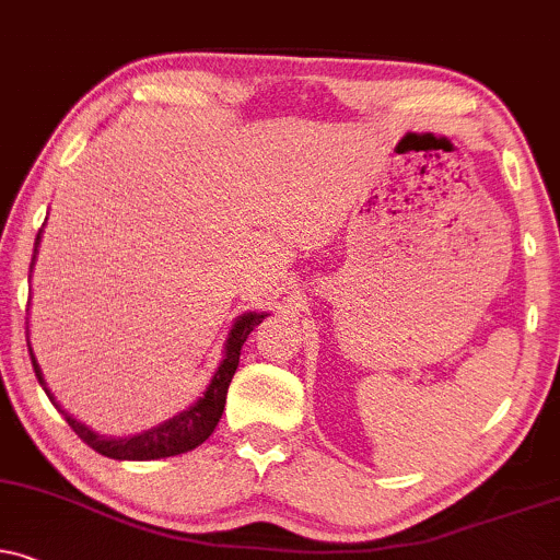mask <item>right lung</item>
I'll list each match as a JSON object with an SVG mask.
<instances>
[{"label":"right lung","instance_id":"add662e5","mask_svg":"<svg viewBox=\"0 0 560 560\" xmlns=\"http://www.w3.org/2000/svg\"><path fill=\"white\" fill-rule=\"evenodd\" d=\"M38 241H40V233L36 236V252H38ZM33 261H36V254H33ZM33 261H31V269H33ZM265 316L267 314L248 312L233 322L231 332H228V340H225L223 361H220L218 371L212 374L210 384H207V389L202 392V397H199L189 410L178 412V416H174L171 420H163L161 425L148 428V431L135 433V436H121V439L101 436V433H95L93 428H88L85 423H80L78 418H72L69 412L61 410L57 399H54L51 392H48L46 378L40 374V365L36 361V355H33L31 342H27V350H31L33 371H36L38 382L46 389L48 399L59 407L61 416H65L67 423L72 425V431L78 433L90 448H95V452L103 454V457H112V459H135V462L163 459V457H176V454L191 452V448H197L202 441L210 439L212 431H215L218 420L223 416L228 386H231V378L238 369L241 345L246 342V337L252 335V329L257 327V324H261Z\"/></svg>","mask_w":560,"mask_h":560}]
</instances>
